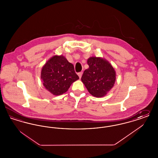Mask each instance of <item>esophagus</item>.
Segmentation results:
<instances>
[{
    "instance_id": "1",
    "label": "esophagus",
    "mask_w": 158,
    "mask_h": 158,
    "mask_svg": "<svg viewBox=\"0 0 158 158\" xmlns=\"http://www.w3.org/2000/svg\"><path fill=\"white\" fill-rule=\"evenodd\" d=\"M82 72H79V73H77V75H78V76H79V78H80V79L81 78V77H82Z\"/></svg>"
}]
</instances>
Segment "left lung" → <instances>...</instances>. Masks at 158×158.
<instances>
[{"instance_id": "1", "label": "left lung", "mask_w": 158, "mask_h": 158, "mask_svg": "<svg viewBox=\"0 0 158 158\" xmlns=\"http://www.w3.org/2000/svg\"><path fill=\"white\" fill-rule=\"evenodd\" d=\"M89 68L83 73L81 81L94 97L101 98L111 89L116 79L112 65L104 59L90 57L87 61Z\"/></svg>"}]
</instances>
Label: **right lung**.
<instances>
[{
	"label": "right lung",
	"mask_w": 158,
	"mask_h": 158,
	"mask_svg": "<svg viewBox=\"0 0 158 158\" xmlns=\"http://www.w3.org/2000/svg\"><path fill=\"white\" fill-rule=\"evenodd\" d=\"M41 79L45 89L54 95H60L66 92L72 83L79 79L73 65L63 56H54L43 66Z\"/></svg>",
	"instance_id": "add662e5"
}]
</instances>
